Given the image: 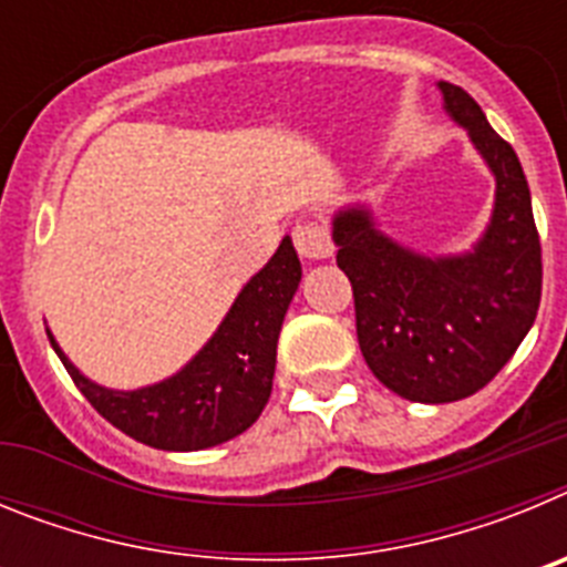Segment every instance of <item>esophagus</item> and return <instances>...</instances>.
Listing matches in <instances>:
<instances>
[{
  "label": "esophagus",
  "mask_w": 567,
  "mask_h": 567,
  "mask_svg": "<svg viewBox=\"0 0 567 567\" xmlns=\"http://www.w3.org/2000/svg\"><path fill=\"white\" fill-rule=\"evenodd\" d=\"M292 240L300 258L323 260L332 255V238H329V229L318 221L298 224V227L292 229Z\"/></svg>",
  "instance_id": "esophagus-1"
}]
</instances>
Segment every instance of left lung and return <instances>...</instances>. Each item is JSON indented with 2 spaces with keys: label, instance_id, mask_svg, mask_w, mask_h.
<instances>
[{
  "label": "left lung",
  "instance_id": "1",
  "mask_svg": "<svg viewBox=\"0 0 567 567\" xmlns=\"http://www.w3.org/2000/svg\"><path fill=\"white\" fill-rule=\"evenodd\" d=\"M437 87L497 182L483 238L471 252L429 258L380 233L360 204L332 221L360 352L385 389L414 403H454L491 383L534 327L543 295V249L517 153L463 87Z\"/></svg>",
  "mask_w": 567,
  "mask_h": 567
}]
</instances>
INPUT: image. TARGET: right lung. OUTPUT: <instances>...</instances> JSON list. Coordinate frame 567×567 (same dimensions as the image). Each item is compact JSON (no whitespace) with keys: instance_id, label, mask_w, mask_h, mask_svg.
I'll return each mask as SVG.
<instances>
[{"instance_id":"add662e5","label":"right lung","mask_w":567,"mask_h":567,"mask_svg":"<svg viewBox=\"0 0 567 567\" xmlns=\"http://www.w3.org/2000/svg\"><path fill=\"white\" fill-rule=\"evenodd\" d=\"M300 284L292 238L238 292L221 327L182 372L133 392L84 378L48 332L79 392L118 432L162 452H202L238 437L260 417L272 394L284 315Z\"/></svg>"}]
</instances>
